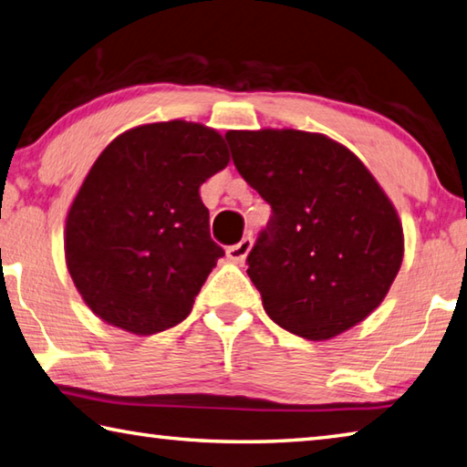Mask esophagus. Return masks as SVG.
<instances>
[{
  "label": "esophagus",
  "instance_id": "34e87169",
  "mask_svg": "<svg viewBox=\"0 0 467 467\" xmlns=\"http://www.w3.org/2000/svg\"><path fill=\"white\" fill-rule=\"evenodd\" d=\"M251 247H253V239H251V236H243V239H241L239 243L226 249V257L231 259L233 263H243L244 259H247Z\"/></svg>",
  "mask_w": 467,
  "mask_h": 467
}]
</instances>
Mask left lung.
<instances>
[{
  "label": "left lung",
  "instance_id": "left-lung-1",
  "mask_svg": "<svg viewBox=\"0 0 467 467\" xmlns=\"http://www.w3.org/2000/svg\"><path fill=\"white\" fill-rule=\"evenodd\" d=\"M234 167L271 206L247 274L269 318L327 341L374 312L402 265L398 212L376 177L333 139L228 130Z\"/></svg>",
  "mask_w": 467,
  "mask_h": 467
}]
</instances>
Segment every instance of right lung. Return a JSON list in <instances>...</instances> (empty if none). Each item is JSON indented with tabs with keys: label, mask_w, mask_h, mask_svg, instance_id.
Segmentation results:
<instances>
[{
	"label": "right lung",
	"mask_w": 467,
	"mask_h": 467,
	"mask_svg": "<svg viewBox=\"0 0 467 467\" xmlns=\"http://www.w3.org/2000/svg\"><path fill=\"white\" fill-rule=\"evenodd\" d=\"M231 161L204 124H142L91 165L67 214L65 259L83 302L108 325L155 335L190 315L223 247L200 185Z\"/></svg>",
	"instance_id": "obj_1"
}]
</instances>
